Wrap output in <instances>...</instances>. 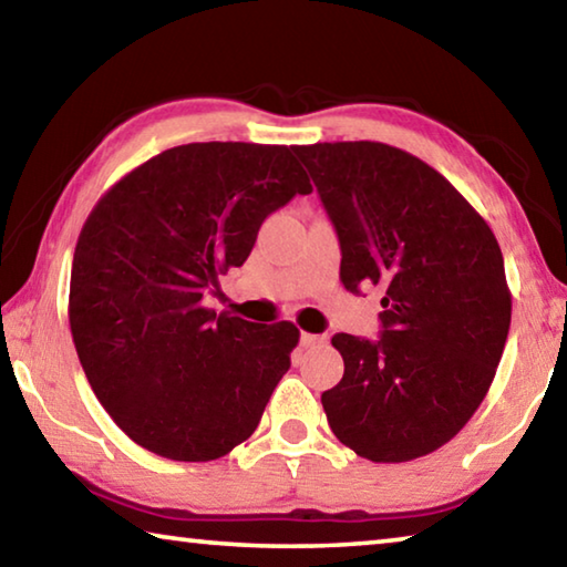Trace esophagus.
<instances>
[{
	"mask_svg": "<svg viewBox=\"0 0 567 567\" xmlns=\"http://www.w3.org/2000/svg\"><path fill=\"white\" fill-rule=\"evenodd\" d=\"M322 342H324L322 334H312V332H302L300 334L302 348H315V344H322Z\"/></svg>",
	"mask_w": 567,
	"mask_h": 567,
	"instance_id": "1",
	"label": "esophagus"
}]
</instances>
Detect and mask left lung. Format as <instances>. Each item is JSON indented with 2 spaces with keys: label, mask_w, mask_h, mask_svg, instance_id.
Segmentation results:
<instances>
[{
  "label": "left lung",
  "mask_w": 567,
  "mask_h": 567,
  "mask_svg": "<svg viewBox=\"0 0 567 567\" xmlns=\"http://www.w3.org/2000/svg\"><path fill=\"white\" fill-rule=\"evenodd\" d=\"M340 239L344 290L382 287L380 338H332L344 375L322 392L334 437L372 463L453 440L491 390L511 330L501 245L425 162L382 142L292 147Z\"/></svg>",
  "instance_id": "8db88e82"
}]
</instances>
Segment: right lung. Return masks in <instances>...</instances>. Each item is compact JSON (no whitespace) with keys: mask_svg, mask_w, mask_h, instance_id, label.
I'll list each match as a JSON object with an SVG mask.
<instances>
[{"mask_svg":"<svg viewBox=\"0 0 567 567\" xmlns=\"http://www.w3.org/2000/svg\"><path fill=\"white\" fill-rule=\"evenodd\" d=\"M312 185L292 147L192 142L132 169L74 247L70 328L110 417L150 453L207 463L255 433L300 340L205 307L267 215Z\"/></svg>","mask_w":567,"mask_h":567,"instance_id":"1","label":"right lung"}]
</instances>
